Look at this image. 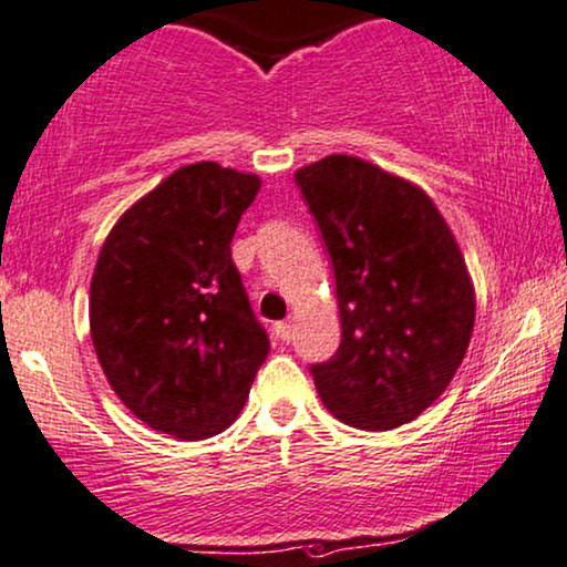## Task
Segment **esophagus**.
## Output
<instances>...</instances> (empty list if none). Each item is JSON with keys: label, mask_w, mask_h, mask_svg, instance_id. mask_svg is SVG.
I'll list each match as a JSON object with an SVG mask.
<instances>
[{"label": "esophagus", "mask_w": 567, "mask_h": 567, "mask_svg": "<svg viewBox=\"0 0 567 567\" xmlns=\"http://www.w3.org/2000/svg\"><path fill=\"white\" fill-rule=\"evenodd\" d=\"M275 334H277L279 342H290L292 340V324H290V321H277Z\"/></svg>", "instance_id": "34e87169"}]
</instances>
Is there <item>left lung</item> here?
<instances>
[{
	"mask_svg": "<svg viewBox=\"0 0 567 567\" xmlns=\"http://www.w3.org/2000/svg\"><path fill=\"white\" fill-rule=\"evenodd\" d=\"M334 269L342 340L311 374L337 419L384 432L453 382L474 332L463 254L432 198L358 156L296 172Z\"/></svg>",
	"mask_w": 567,
	"mask_h": 567,
	"instance_id": "8db88e82",
	"label": "left lung"
}]
</instances>
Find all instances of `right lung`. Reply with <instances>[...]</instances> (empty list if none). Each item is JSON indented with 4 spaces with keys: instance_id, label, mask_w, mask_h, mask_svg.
<instances>
[{
    "instance_id": "obj_1",
    "label": "right lung",
    "mask_w": 567,
    "mask_h": 567,
    "mask_svg": "<svg viewBox=\"0 0 567 567\" xmlns=\"http://www.w3.org/2000/svg\"><path fill=\"white\" fill-rule=\"evenodd\" d=\"M259 188L256 175L188 164L106 235L91 279V340L112 390L156 432H225L267 361L269 337L230 254Z\"/></svg>"
}]
</instances>
